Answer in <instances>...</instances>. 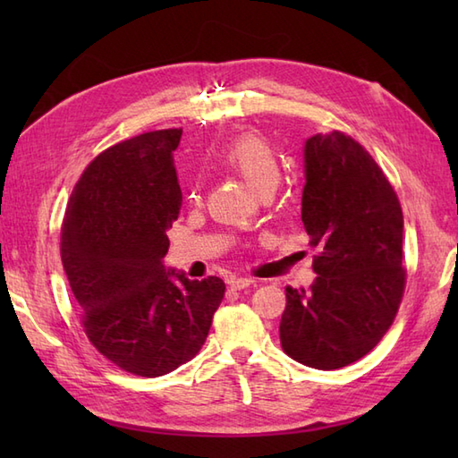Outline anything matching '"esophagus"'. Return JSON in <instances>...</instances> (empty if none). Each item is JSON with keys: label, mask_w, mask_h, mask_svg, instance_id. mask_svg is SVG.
Returning <instances> with one entry per match:
<instances>
[{"label": "esophagus", "mask_w": 458, "mask_h": 458, "mask_svg": "<svg viewBox=\"0 0 458 458\" xmlns=\"http://www.w3.org/2000/svg\"><path fill=\"white\" fill-rule=\"evenodd\" d=\"M228 285L232 287V289H246V287H250V285H254V279H248V277H232L230 281H228Z\"/></svg>", "instance_id": "34e87169"}]
</instances>
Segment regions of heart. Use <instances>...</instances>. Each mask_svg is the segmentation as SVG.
<instances>
[{
    "label": "heart",
    "mask_w": 458,
    "mask_h": 458,
    "mask_svg": "<svg viewBox=\"0 0 458 458\" xmlns=\"http://www.w3.org/2000/svg\"><path fill=\"white\" fill-rule=\"evenodd\" d=\"M224 167L240 174L259 194H269L281 181V161L274 145L258 131H244L224 145L220 151ZM192 202L200 200V187L194 182L189 191Z\"/></svg>",
    "instance_id": "1"
}]
</instances>
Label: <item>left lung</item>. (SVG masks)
<instances>
[{
  "label": "left lung",
  "instance_id": "obj_1",
  "mask_svg": "<svg viewBox=\"0 0 458 458\" xmlns=\"http://www.w3.org/2000/svg\"><path fill=\"white\" fill-rule=\"evenodd\" d=\"M305 174L301 218L317 279L285 287L279 338L297 362L336 369L366 356L402 305L403 214L382 167L344 131L307 140Z\"/></svg>",
  "mask_w": 458,
  "mask_h": 458
}]
</instances>
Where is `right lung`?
<instances>
[{
    "label": "right lung",
    "instance_id": "1",
    "mask_svg": "<svg viewBox=\"0 0 458 458\" xmlns=\"http://www.w3.org/2000/svg\"><path fill=\"white\" fill-rule=\"evenodd\" d=\"M181 128L140 133L89 163L68 200L61 259L92 346L123 372L157 377L199 354L226 285L165 271L182 194Z\"/></svg>",
    "mask_w": 458,
    "mask_h": 458
}]
</instances>
